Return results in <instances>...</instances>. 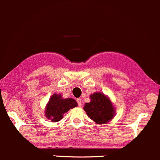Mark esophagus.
<instances>
[{
  "label": "esophagus",
  "mask_w": 160,
  "mask_h": 160,
  "mask_svg": "<svg viewBox=\"0 0 160 160\" xmlns=\"http://www.w3.org/2000/svg\"><path fill=\"white\" fill-rule=\"evenodd\" d=\"M77 102H78V105H79V106H81V105H82V99H81L80 98H77Z\"/></svg>",
  "instance_id": "obj_1"
}]
</instances>
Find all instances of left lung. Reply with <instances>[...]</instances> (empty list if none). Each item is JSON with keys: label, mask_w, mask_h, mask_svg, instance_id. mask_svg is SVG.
<instances>
[{"label": "left lung", "mask_w": 160, "mask_h": 160, "mask_svg": "<svg viewBox=\"0 0 160 160\" xmlns=\"http://www.w3.org/2000/svg\"><path fill=\"white\" fill-rule=\"evenodd\" d=\"M90 98L91 102L85 103L83 108L87 116L96 124H105L111 121L116 110L108 97L101 92H94Z\"/></svg>", "instance_id": "8db88e82"}]
</instances>
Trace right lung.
I'll return each mask as SVG.
<instances>
[{"label": "right lung", "mask_w": 160, "mask_h": 160, "mask_svg": "<svg viewBox=\"0 0 160 160\" xmlns=\"http://www.w3.org/2000/svg\"><path fill=\"white\" fill-rule=\"evenodd\" d=\"M76 106L78 103L73 98H62L61 94H54L46 105L45 116L52 122H58L62 119L65 112Z\"/></svg>", "instance_id": "add662e5"}]
</instances>
